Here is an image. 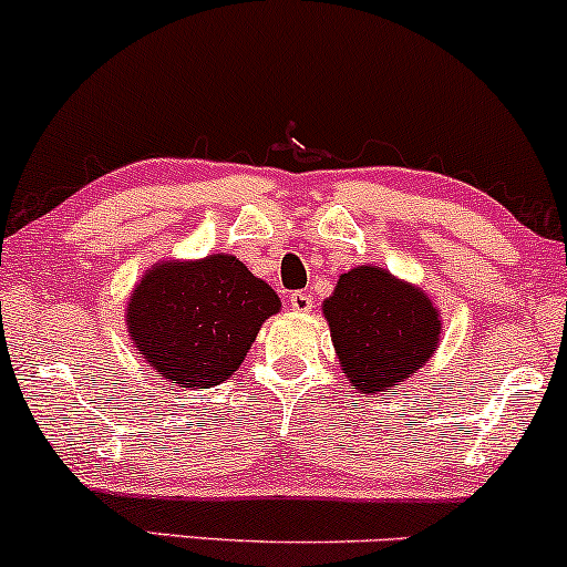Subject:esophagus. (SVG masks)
I'll return each instance as SVG.
<instances>
[{
  "mask_svg": "<svg viewBox=\"0 0 567 567\" xmlns=\"http://www.w3.org/2000/svg\"><path fill=\"white\" fill-rule=\"evenodd\" d=\"M288 303H290V309H293V312H312V303H315V298L309 296V293H301V290H296V293H290V298H288Z\"/></svg>",
  "mask_w": 567,
  "mask_h": 567,
  "instance_id": "esophagus-1",
  "label": "esophagus"
}]
</instances>
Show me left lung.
<instances>
[{"label": "left lung", "mask_w": 567, "mask_h": 567, "mask_svg": "<svg viewBox=\"0 0 567 567\" xmlns=\"http://www.w3.org/2000/svg\"><path fill=\"white\" fill-rule=\"evenodd\" d=\"M341 371L363 393H388L435 352L441 320L422 290L374 266L341 274L322 309Z\"/></svg>", "instance_id": "8db88e82"}]
</instances>
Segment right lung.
I'll use <instances>...</instances> for the list:
<instances>
[{
  "mask_svg": "<svg viewBox=\"0 0 567 567\" xmlns=\"http://www.w3.org/2000/svg\"><path fill=\"white\" fill-rule=\"evenodd\" d=\"M279 298L234 255L161 264L128 301L140 354L177 388H215L245 360Z\"/></svg>",
  "mask_w": 567,
  "mask_h": 567,
  "instance_id": "right-lung-1",
  "label": "right lung"
}]
</instances>
